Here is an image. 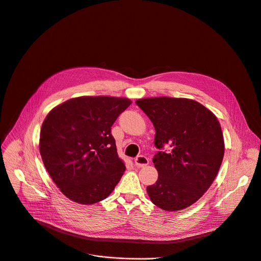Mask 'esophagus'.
<instances>
[{
	"mask_svg": "<svg viewBox=\"0 0 261 261\" xmlns=\"http://www.w3.org/2000/svg\"><path fill=\"white\" fill-rule=\"evenodd\" d=\"M134 163L137 167H145L146 165H148L149 161L145 155H138V156L135 158Z\"/></svg>",
	"mask_w": 261,
	"mask_h": 261,
	"instance_id": "obj_1",
	"label": "esophagus"
}]
</instances>
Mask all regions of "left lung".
<instances>
[{
	"label": "left lung",
	"mask_w": 261,
	"mask_h": 261,
	"mask_svg": "<svg viewBox=\"0 0 261 261\" xmlns=\"http://www.w3.org/2000/svg\"><path fill=\"white\" fill-rule=\"evenodd\" d=\"M155 129L159 151L152 162L159 177L146 188L150 201L166 211L182 210L197 202L215 179L224 154L217 118L188 98L136 100ZM169 149L163 150V146Z\"/></svg>",
	"instance_id": "1"
}]
</instances>
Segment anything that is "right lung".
<instances>
[{"label": "right lung", "instance_id": "add662e5", "mask_svg": "<svg viewBox=\"0 0 261 261\" xmlns=\"http://www.w3.org/2000/svg\"><path fill=\"white\" fill-rule=\"evenodd\" d=\"M127 98L83 96L53 109L43 122L40 153L61 193L80 204L106 199L126 169L111 131Z\"/></svg>", "mask_w": 261, "mask_h": 261}]
</instances>
